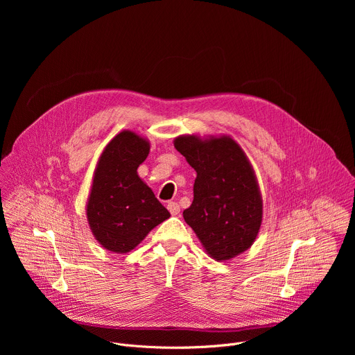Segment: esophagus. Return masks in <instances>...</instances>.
<instances>
[{
    "instance_id": "34e87169",
    "label": "esophagus",
    "mask_w": 355,
    "mask_h": 355,
    "mask_svg": "<svg viewBox=\"0 0 355 355\" xmlns=\"http://www.w3.org/2000/svg\"><path fill=\"white\" fill-rule=\"evenodd\" d=\"M167 209L170 211V214L173 216H177L180 214V205L177 204V202H168L167 204Z\"/></svg>"
}]
</instances>
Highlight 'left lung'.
I'll return each instance as SVG.
<instances>
[{"instance_id":"obj_1","label":"left lung","mask_w":355,"mask_h":355,"mask_svg":"<svg viewBox=\"0 0 355 355\" xmlns=\"http://www.w3.org/2000/svg\"><path fill=\"white\" fill-rule=\"evenodd\" d=\"M174 147L196 171L193 200L182 212L208 256L226 261L250 248L263 222L259 181L230 136L181 135Z\"/></svg>"}]
</instances>
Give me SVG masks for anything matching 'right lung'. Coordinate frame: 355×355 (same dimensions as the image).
I'll return each instance as SVG.
<instances>
[{
	"label": "right lung",
	"mask_w": 355,
	"mask_h": 355,
	"mask_svg": "<svg viewBox=\"0 0 355 355\" xmlns=\"http://www.w3.org/2000/svg\"><path fill=\"white\" fill-rule=\"evenodd\" d=\"M148 151L147 139L122 130L105 146L94 171L87 220L96 241L116 254H126L170 218L137 174Z\"/></svg>",
	"instance_id": "obj_1"
}]
</instances>
